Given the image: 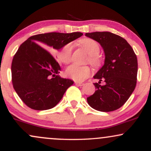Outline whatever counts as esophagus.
I'll return each instance as SVG.
<instances>
[{
	"label": "esophagus",
	"mask_w": 151,
	"mask_h": 151,
	"mask_svg": "<svg viewBox=\"0 0 151 151\" xmlns=\"http://www.w3.org/2000/svg\"><path fill=\"white\" fill-rule=\"evenodd\" d=\"M75 84H76V85H77V86H83L84 85V84H83V83H81V82H75Z\"/></svg>",
	"instance_id": "esophagus-1"
}]
</instances>
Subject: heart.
I'll use <instances>...</instances> for the list:
<instances>
[{
	"instance_id": "b5f03b06",
	"label": "heart",
	"mask_w": 151,
	"mask_h": 151,
	"mask_svg": "<svg viewBox=\"0 0 151 151\" xmlns=\"http://www.w3.org/2000/svg\"><path fill=\"white\" fill-rule=\"evenodd\" d=\"M80 44L89 54V62L91 65L97 67L100 65V60L97 55L99 54L100 47L98 42L91 39H84L80 41ZM73 45L69 42L62 47L58 54V60L64 64H69L72 58ZM66 75L76 81L85 80L91 75V69L88 65H78L76 64L69 66L66 70Z\"/></svg>"
}]
</instances>
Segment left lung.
<instances>
[{"instance_id":"obj_1","label":"left lung","mask_w":151,"mask_h":151,"mask_svg":"<svg viewBox=\"0 0 151 151\" xmlns=\"http://www.w3.org/2000/svg\"><path fill=\"white\" fill-rule=\"evenodd\" d=\"M86 37L98 42L105 55L104 64L93 76L96 91L86 99L91 108L109 112L122 106L136 85L138 61L131 46L123 37L110 32L86 33ZM105 81V84L100 83Z\"/></svg>"}]
</instances>
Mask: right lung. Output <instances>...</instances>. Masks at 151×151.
I'll use <instances>...</instances> for the list:
<instances>
[{
	"label": "right lung",
	"mask_w": 151,
	"mask_h": 151,
	"mask_svg": "<svg viewBox=\"0 0 151 151\" xmlns=\"http://www.w3.org/2000/svg\"><path fill=\"white\" fill-rule=\"evenodd\" d=\"M82 35L79 32L39 34L29 37L20 46L12 62V82L27 106L38 111L53 108L74 84L71 79L59 75L60 65L42 47L50 51L60 50Z\"/></svg>",
	"instance_id": "add662e5"
}]
</instances>
